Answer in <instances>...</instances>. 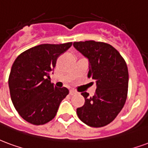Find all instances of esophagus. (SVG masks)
<instances>
[{"label": "esophagus", "mask_w": 148, "mask_h": 148, "mask_svg": "<svg viewBox=\"0 0 148 148\" xmlns=\"http://www.w3.org/2000/svg\"><path fill=\"white\" fill-rule=\"evenodd\" d=\"M75 94H76V92H75L74 90H69V95H75Z\"/></svg>", "instance_id": "obj_1"}]
</instances>
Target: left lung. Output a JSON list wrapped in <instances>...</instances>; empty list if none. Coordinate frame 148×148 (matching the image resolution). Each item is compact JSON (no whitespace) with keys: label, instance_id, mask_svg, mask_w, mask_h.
<instances>
[{"label":"left lung","instance_id":"left-lung-1","mask_svg":"<svg viewBox=\"0 0 148 148\" xmlns=\"http://www.w3.org/2000/svg\"><path fill=\"white\" fill-rule=\"evenodd\" d=\"M73 46L89 62L87 76L96 84L95 95L82 92L84 105L76 109L79 119L90 127H103L112 122L125 103L129 72L119 52L107 43L75 42Z\"/></svg>","mask_w":148,"mask_h":148}]
</instances>
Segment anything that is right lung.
<instances>
[{
	"label": "right lung",
	"instance_id": "right-lung-1",
	"mask_svg": "<svg viewBox=\"0 0 148 148\" xmlns=\"http://www.w3.org/2000/svg\"><path fill=\"white\" fill-rule=\"evenodd\" d=\"M72 44L38 45L22 53L14 61L8 78L11 99L27 122L35 125L49 122L69 92L66 87H54L49 75L53 74L58 57Z\"/></svg>",
	"mask_w": 148,
	"mask_h": 148
}]
</instances>
